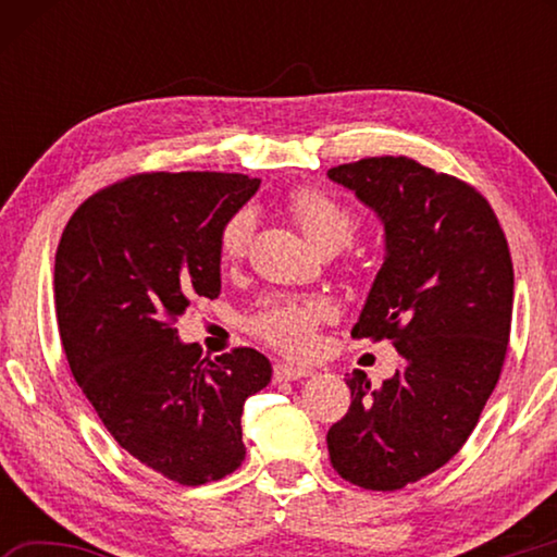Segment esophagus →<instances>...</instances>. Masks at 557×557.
Returning <instances> with one entry per match:
<instances>
[{"instance_id": "esophagus-1", "label": "esophagus", "mask_w": 557, "mask_h": 557, "mask_svg": "<svg viewBox=\"0 0 557 557\" xmlns=\"http://www.w3.org/2000/svg\"><path fill=\"white\" fill-rule=\"evenodd\" d=\"M312 373L314 371L309 369V366H297V363H285V361L275 366V381H299Z\"/></svg>"}]
</instances>
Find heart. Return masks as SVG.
I'll use <instances>...</instances> for the list:
<instances>
[{"mask_svg": "<svg viewBox=\"0 0 557 557\" xmlns=\"http://www.w3.org/2000/svg\"><path fill=\"white\" fill-rule=\"evenodd\" d=\"M287 209L317 250L344 248L356 233L354 213L319 188H299L289 196ZM252 225H256V215L250 209H238L223 221L219 231V256L223 262H238L245 258L252 238ZM329 317H332V307L326 299L268 297L252 309L248 329L280 351L305 354L314 344L317 326Z\"/></svg>", "mask_w": 557, "mask_h": 557, "instance_id": "obj_1", "label": "heart"}]
</instances>
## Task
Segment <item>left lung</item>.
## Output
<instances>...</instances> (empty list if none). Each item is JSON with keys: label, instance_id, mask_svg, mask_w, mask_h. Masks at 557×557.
Returning a JSON list of instances; mask_svg holds the SVG:
<instances>
[{"label": "left lung", "instance_id": "1", "mask_svg": "<svg viewBox=\"0 0 557 557\" xmlns=\"http://www.w3.org/2000/svg\"><path fill=\"white\" fill-rule=\"evenodd\" d=\"M326 176L379 215L385 256L351 329L388 338L400 369L371 388L346 379L351 405L326 435L346 482L395 492L457 455L506 358L513 265L492 206L459 178L408 157H369Z\"/></svg>", "mask_w": 557, "mask_h": 557}]
</instances>
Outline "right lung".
Wrapping results in <instances>:
<instances>
[{"instance_id": "right-lung-1", "label": "right lung", "mask_w": 557, "mask_h": 557, "mask_svg": "<svg viewBox=\"0 0 557 557\" xmlns=\"http://www.w3.org/2000/svg\"><path fill=\"white\" fill-rule=\"evenodd\" d=\"M260 178L137 174L78 206L55 250L53 297L65 358L117 445L184 486L245 459L240 414L272 366L256 348L201 358L174 322L221 295L219 231Z\"/></svg>"}]
</instances>
